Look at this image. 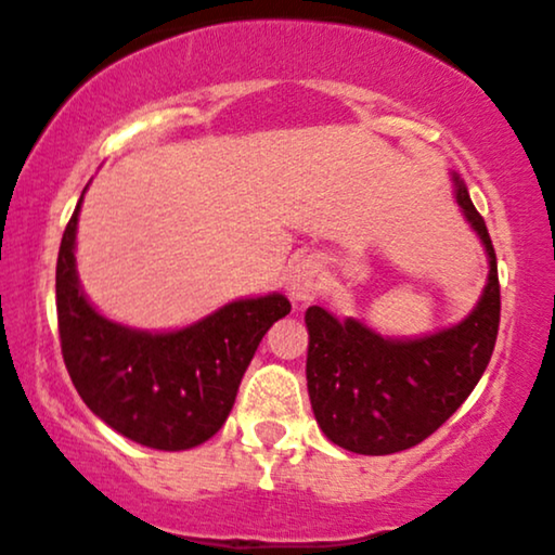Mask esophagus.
<instances>
[{
  "instance_id": "34e87169",
  "label": "esophagus",
  "mask_w": 555,
  "mask_h": 555,
  "mask_svg": "<svg viewBox=\"0 0 555 555\" xmlns=\"http://www.w3.org/2000/svg\"><path fill=\"white\" fill-rule=\"evenodd\" d=\"M286 292H289V297L297 299V302H310V299H315L320 292V273L315 260L302 258L297 260L295 266H289V273H286Z\"/></svg>"
}]
</instances>
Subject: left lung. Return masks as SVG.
Instances as JSON below:
<instances>
[{
	"label": "left lung",
	"mask_w": 555,
	"mask_h": 555,
	"mask_svg": "<svg viewBox=\"0 0 555 555\" xmlns=\"http://www.w3.org/2000/svg\"><path fill=\"white\" fill-rule=\"evenodd\" d=\"M455 198L489 256L478 305L452 328L385 338L359 320L307 307V392L318 426L357 455H392L424 442L455 413L489 366L499 333L496 253L468 189L452 172Z\"/></svg>",
	"instance_id": "obj_1"
}]
</instances>
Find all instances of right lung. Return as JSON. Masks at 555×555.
Masks as SVG:
<instances>
[{
  "label": "right lung",
  "mask_w": 555,
  "mask_h": 555,
  "mask_svg": "<svg viewBox=\"0 0 555 555\" xmlns=\"http://www.w3.org/2000/svg\"><path fill=\"white\" fill-rule=\"evenodd\" d=\"M79 198L56 260V312L66 372L87 409L152 450H191L230 416L260 338L289 315L279 292L235 299L189 328L150 333L103 318L87 302L75 263Z\"/></svg>",
  "instance_id": "obj_1"
}]
</instances>
